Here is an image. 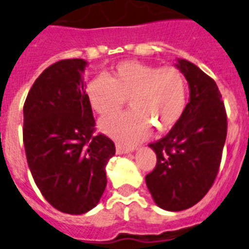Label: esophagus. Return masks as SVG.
<instances>
[{
    "label": "esophagus",
    "instance_id": "esophagus-1",
    "mask_svg": "<svg viewBox=\"0 0 249 249\" xmlns=\"http://www.w3.org/2000/svg\"><path fill=\"white\" fill-rule=\"evenodd\" d=\"M116 150H117V154L123 155V154H129V152H133V151H135V148H133V147H126V146L117 143Z\"/></svg>",
    "mask_w": 249,
    "mask_h": 249
}]
</instances>
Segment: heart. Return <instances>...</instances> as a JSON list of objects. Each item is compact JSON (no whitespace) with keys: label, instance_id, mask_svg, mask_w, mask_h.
Instances as JSON below:
<instances>
[{"label":"heart","instance_id":"1","mask_svg":"<svg viewBox=\"0 0 249 249\" xmlns=\"http://www.w3.org/2000/svg\"><path fill=\"white\" fill-rule=\"evenodd\" d=\"M87 95L99 114L114 113L129 98L132 109L104 117L99 129L132 145L147 137L152 126L163 132L179 122L186 106V80L175 67L157 68L128 60L117 64L109 76L93 78Z\"/></svg>","mask_w":249,"mask_h":249}]
</instances>
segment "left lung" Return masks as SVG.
<instances>
[{"label":"left lung","mask_w":249,"mask_h":249,"mask_svg":"<svg viewBox=\"0 0 249 249\" xmlns=\"http://www.w3.org/2000/svg\"><path fill=\"white\" fill-rule=\"evenodd\" d=\"M190 97L181 118L165 137L150 143L156 167L146 185L157 207L180 212L200 201L213 185L227 137V113L218 86L203 70L178 59Z\"/></svg>","instance_id":"8db88e82"}]
</instances>
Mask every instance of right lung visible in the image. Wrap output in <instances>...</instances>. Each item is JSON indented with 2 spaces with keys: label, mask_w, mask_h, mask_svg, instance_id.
I'll list each match as a JSON object with an SVG mask.
<instances>
[{
  "label": "right lung",
  "mask_w": 249,
  "mask_h": 249,
  "mask_svg": "<svg viewBox=\"0 0 249 249\" xmlns=\"http://www.w3.org/2000/svg\"><path fill=\"white\" fill-rule=\"evenodd\" d=\"M83 59L46 68L23 104V145L35 184L63 213L84 214L107 185L106 165L116 154L107 136H93L95 121L86 93Z\"/></svg>",
  "instance_id": "right-lung-1"
}]
</instances>
